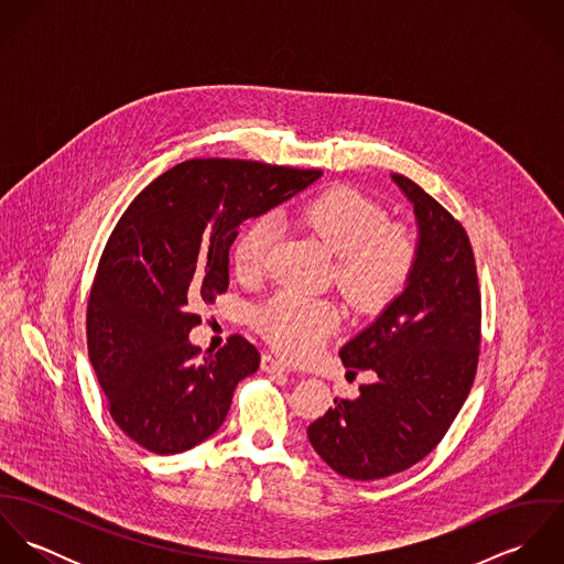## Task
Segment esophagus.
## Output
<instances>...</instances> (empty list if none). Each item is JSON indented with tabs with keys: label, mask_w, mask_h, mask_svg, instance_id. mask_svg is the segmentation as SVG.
<instances>
[{
	"label": "esophagus",
	"mask_w": 564,
	"mask_h": 564,
	"mask_svg": "<svg viewBox=\"0 0 564 564\" xmlns=\"http://www.w3.org/2000/svg\"><path fill=\"white\" fill-rule=\"evenodd\" d=\"M260 367H262V371H267V373H284V371H289V367H286L282 360H278L275 356H271V354H262Z\"/></svg>",
	"instance_id": "34e87169"
}]
</instances>
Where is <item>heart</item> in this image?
I'll use <instances>...</instances> for the list:
<instances>
[{
    "instance_id": "heart-1",
    "label": "heart",
    "mask_w": 564,
    "mask_h": 564,
    "mask_svg": "<svg viewBox=\"0 0 564 564\" xmlns=\"http://www.w3.org/2000/svg\"><path fill=\"white\" fill-rule=\"evenodd\" d=\"M293 221L336 253L334 280L345 300L360 313L389 306L412 278L419 241L410 226L389 221L373 197L332 186L293 210ZM275 237L269 217L253 219L235 242V271L241 280L262 275ZM340 313L327 300L282 291L258 313V332L286 358L315 356L338 329Z\"/></svg>"
}]
</instances>
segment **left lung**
<instances>
[{"label": "left lung", "instance_id": "left-lung-1", "mask_svg": "<svg viewBox=\"0 0 564 564\" xmlns=\"http://www.w3.org/2000/svg\"><path fill=\"white\" fill-rule=\"evenodd\" d=\"M419 226L410 282L338 354L371 369L356 400H334L308 425L315 452L340 476L380 480L423 460L467 400L478 369L482 304L469 237L432 195L393 173ZM356 373V371H354Z\"/></svg>", "mask_w": 564, "mask_h": 564}]
</instances>
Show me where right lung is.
<instances>
[{
    "label": "right lung",
    "mask_w": 564,
    "mask_h": 564,
    "mask_svg": "<svg viewBox=\"0 0 564 564\" xmlns=\"http://www.w3.org/2000/svg\"><path fill=\"white\" fill-rule=\"evenodd\" d=\"M319 169L193 159L164 171L121 215L86 306V345L115 423L154 454L215 434L258 349L232 334L208 356L191 345L197 311L230 284L239 226L291 199Z\"/></svg>",
    "instance_id": "right-lung-1"
}]
</instances>
